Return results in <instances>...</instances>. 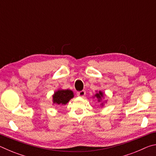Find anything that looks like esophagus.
Wrapping results in <instances>:
<instances>
[{
    "label": "esophagus",
    "mask_w": 156,
    "mask_h": 156,
    "mask_svg": "<svg viewBox=\"0 0 156 156\" xmlns=\"http://www.w3.org/2000/svg\"><path fill=\"white\" fill-rule=\"evenodd\" d=\"M85 94H86V92L84 90L77 92V96L79 97H84V96H85Z\"/></svg>",
    "instance_id": "obj_1"
}]
</instances>
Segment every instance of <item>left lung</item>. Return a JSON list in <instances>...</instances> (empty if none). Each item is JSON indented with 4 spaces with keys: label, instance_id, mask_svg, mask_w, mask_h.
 Returning a JSON list of instances; mask_svg holds the SVG:
<instances>
[{
    "label": "left lung",
    "instance_id": "left-lung-1",
    "mask_svg": "<svg viewBox=\"0 0 156 156\" xmlns=\"http://www.w3.org/2000/svg\"><path fill=\"white\" fill-rule=\"evenodd\" d=\"M105 94L103 91H102L101 90L100 91H96V94H94V96H93V98H96L98 102L100 103V106L101 107H104V105L105 103H107V100H103L105 98Z\"/></svg>",
    "mask_w": 156,
    "mask_h": 156
}]
</instances>
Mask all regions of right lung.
<instances>
[{
	"label": "right lung",
	"mask_w": 156,
	"mask_h": 156,
	"mask_svg": "<svg viewBox=\"0 0 156 156\" xmlns=\"http://www.w3.org/2000/svg\"><path fill=\"white\" fill-rule=\"evenodd\" d=\"M74 97L73 92L70 89H58L52 95V101L54 105H65Z\"/></svg>",
	"instance_id": "obj_1"
}]
</instances>
